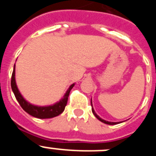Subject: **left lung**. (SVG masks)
<instances>
[{"label":"left lung","instance_id":"8db88e82","mask_svg":"<svg viewBox=\"0 0 156 156\" xmlns=\"http://www.w3.org/2000/svg\"><path fill=\"white\" fill-rule=\"evenodd\" d=\"M91 106H92V101H91ZM92 112H93V114H94V115H95V117H96V118H97L98 119H99V120H100L101 122H104V123H105V124H108V125H115V124H117V123H119V122H108V121H105V120H104V119H101V118H100V117H99L98 115H97V114L95 113V112H94V110L93 107H92Z\"/></svg>","mask_w":156,"mask_h":156}]
</instances>
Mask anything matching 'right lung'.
<instances>
[{"label": "right lung", "instance_id": "add662e5", "mask_svg": "<svg viewBox=\"0 0 156 156\" xmlns=\"http://www.w3.org/2000/svg\"><path fill=\"white\" fill-rule=\"evenodd\" d=\"M15 74H16V72H15V66H14V69L12 75V80H11V86H12V91H13L14 94L16 96V98L17 99L18 102L19 103V105H21V107L24 111L27 112V113L31 115L32 116L39 118V119L53 118V117H55L62 113V112L64 111L65 108H66L67 101H68V98L69 95L70 90L74 87V83L69 87L68 90L66 91V94L64 95V98L59 102L56 103L54 105L46 106V107H39V106L33 105L30 104L23 98L20 92L18 90L17 86H16Z\"/></svg>", "mask_w": 156, "mask_h": 156}]
</instances>
